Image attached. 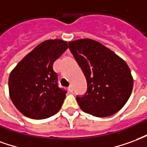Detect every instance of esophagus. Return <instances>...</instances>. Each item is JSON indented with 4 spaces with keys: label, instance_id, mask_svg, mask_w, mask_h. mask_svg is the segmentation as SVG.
Wrapping results in <instances>:
<instances>
[{
    "label": "esophagus",
    "instance_id": "34e87169",
    "mask_svg": "<svg viewBox=\"0 0 147 147\" xmlns=\"http://www.w3.org/2000/svg\"><path fill=\"white\" fill-rule=\"evenodd\" d=\"M68 91H69V92H72L73 91H74V88H73L72 85H69V86L68 87Z\"/></svg>",
    "mask_w": 147,
    "mask_h": 147
}]
</instances>
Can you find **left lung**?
<instances>
[{
	"instance_id": "8db88e82",
	"label": "left lung",
	"mask_w": 147,
	"mask_h": 147,
	"mask_svg": "<svg viewBox=\"0 0 147 147\" xmlns=\"http://www.w3.org/2000/svg\"><path fill=\"white\" fill-rule=\"evenodd\" d=\"M69 49L87 81L85 94L77 96L81 110L98 117L119 111L128 100L133 88L127 63L94 40L70 41Z\"/></svg>"
}]
</instances>
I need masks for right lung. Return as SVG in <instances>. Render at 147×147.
<instances>
[{
	"mask_svg": "<svg viewBox=\"0 0 147 147\" xmlns=\"http://www.w3.org/2000/svg\"><path fill=\"white\" fill-rule=\"evenodd\" d=\"M68 49L66 41L48 40L34 48L11 72L9 95L15 107L36 120L53 116L60 110L66 90L58 85L53 63Z\"/></svg>",
	"mask_w": 147,
	"mask_h": 147,
	"instance_id": "1",
	"label": "right lung"
}]
</instances>
